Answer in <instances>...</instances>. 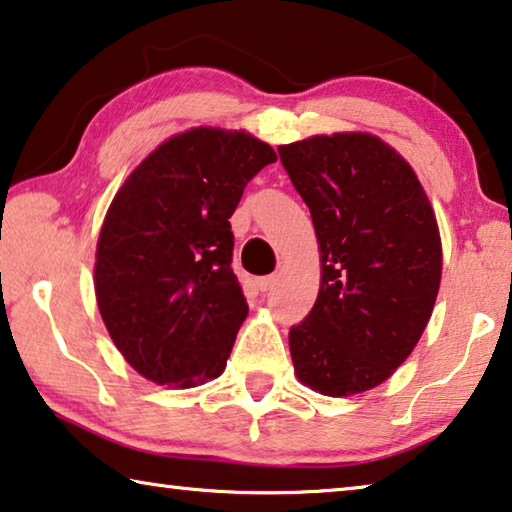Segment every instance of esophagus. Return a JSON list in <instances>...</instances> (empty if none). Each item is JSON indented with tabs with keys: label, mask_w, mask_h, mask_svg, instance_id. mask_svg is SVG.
Segmentation results:
<instances>
[{
	"label": "esophagus",
	"mask_w": 512,
	"mask_h": 512,
	"mask_svg": "<svg viewBox=\"0 0 512 512\" xmlns=\"http://www.w3.org/2000/svg\"><path fill=\"white\" fill-rule=\"evenodd\" d=\"M275 285H278V275H264V278L257 280L259 291H271Z\"/></svg>",
	"instance_id": "esophagus-1"
}]
</instances>
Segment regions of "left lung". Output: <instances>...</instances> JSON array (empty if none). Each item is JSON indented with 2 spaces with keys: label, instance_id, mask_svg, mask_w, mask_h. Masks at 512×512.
Wrapping results in <instances>:
<instances>
[{
  "label": "left lung",
  "instance_id": "8db88e82",
  "mask_svg": "<svg viewBox=\"0 0 512 512\" xmlns=\"http://www.w3.org/2000/svg\"><path fill=\"white\" fill-rule=\"evenodd\" d=\"M278 152L321 250L319 296L289 330L294 371L326 396L367 392L431 319L442 278L433 207L408 161L373 134L312 136Z\"/></svg>",
  "mask_w": 512,
  "mask_h": 512
}]
</instances>
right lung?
Wrapping results in <instances>:
<instances>
[{"mask_svg": "<svg viewBox=\"0 0 512 512\" xmlns=\"http://www.w3.org/2000/svg\"><path fill=\"white\" fill-rule=\"evenodd\" d=\"M275 159L246 132L193 127L120 186L97 239L95 296L113 344L143 378L196 387L223 373L248 314L230 216Z\"/></svg>", "mask_w": 512, "mask_h": 512, "instance_id": "1", "label": "right lung"}]
</instances>
